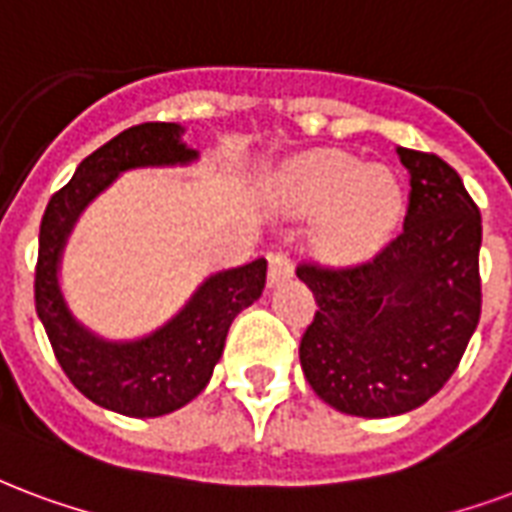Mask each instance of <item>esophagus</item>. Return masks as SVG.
Returning <instances> with one entry per match:
<instances>
[{
    "label": "esophagus",
    "instance_id": "esophagus-1",
    "mask_svg": "<svg viewBox=\"0 0 512 512\" xmlns=\"http://www.w3.org/2000/svg\"><path fill=\"white\" fill-rule=\"evenodd\" d=\"M293 276V260H290V255L287 252H271L268 255V282L271 285H279V282H285V279H290Z\"/></svg>",
    "mask_w": 512,
    "mask_h": 512
}]
</instances>
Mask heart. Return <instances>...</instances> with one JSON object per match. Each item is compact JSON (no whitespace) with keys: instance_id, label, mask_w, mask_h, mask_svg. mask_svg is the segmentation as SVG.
<instances>
[{"instance_id":"1","label":"heart","mask_w":512,"mask_h":512,"mask_svg":"<svg viewBox=\"0 0 512 512\" xmlns=\"http://www.w3.org/2000/svg\"><path fill=\"white\" fill-rule=\"evenodd\" d=\"M306 200L333 208L328 244L336 252H361L391 227L399 211V187L388 170H363L350 157H320L301 170Z\"/></svg>"}]
</instances>
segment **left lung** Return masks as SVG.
<instances>
[{
	"label": "left lung",
	"instance_id": "obj_1",
	"mask_svg": "<svg viewBox=\"0 0 512 512\" xmlns=\"http://www.w3.org/2000/svg\"><path fill=\"white\" fill-rule=\"evenodd\" d=\"M410 206L393 238L352 266L298 263L317 312L301 336L312 391L358 418L410 412L456 372L480 304V208L437 154L396 149Z\"/></svg>",
	"mask_w": 512,
	"mask_h": 512
}]
</instances>
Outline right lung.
I'll return each mask as SVG.
<instances>
[{
    "label": "right lung",
    "mask_w": 512,
    "mask_h": 512,
    "mask_svg": "<svg viewBox=\"0 0 512 512\" xmlns=\"http://www.w3.org/2000/svg\"><path fill=\"white\" fill-rule=\"evenodd\" d=\"M179 124L146 121L119 132L78 165L75 176L51 195L40 222L34 266V306L64 374L105 410L130 418H157L192 401L211 380L230 323L266 287V257L219 271L203 282L181 314L140 342L113 344L75 323L56 282L64 238L81 208L116 173L143 165H176L198 154L179 140Z\"/></svg>",
    "instance_id": "obj_1"
}]
</instances>
